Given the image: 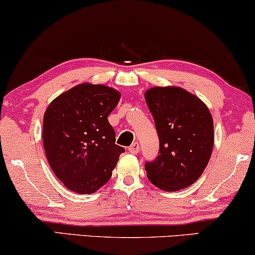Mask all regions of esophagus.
I'll return each mask as SVG.
<instances>
[{"label":"esophagus","mask_w":255,"mask_h":255,"mask_svg":"<svg viewBox=\"0 0 255 255\" xmlns=\"http://www.w3.org/2000/svg\"><path fill=\"white\" fill-rule=\"evenodd\" d=\"M128 152L131 153V154H137L139 152V144L138 142H133L130 147H128Z\"/></svg>","instance_id":"esophagus-1"}]
</instances>
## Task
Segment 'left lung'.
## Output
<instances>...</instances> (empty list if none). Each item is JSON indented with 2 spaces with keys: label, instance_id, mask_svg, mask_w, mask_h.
<instances>
[{
  "label": "left lung",
  "instance_id": "obj_1",
  "mask_svg": "<svg viewBox=\"0 0 255 255\" xmlns=\"http://www.w3.org/2000/svg\"><path fill=\"white\" fill-rule=\"evenodd\" d=\"M145 100L155 122L159 155L145 165L151 183L177 191L196 182L214 148V121L203 101L175 86L152 87Z\"/></svg>",
  "mask_w": 255,
  "mask_h": 255
}]
</instances>
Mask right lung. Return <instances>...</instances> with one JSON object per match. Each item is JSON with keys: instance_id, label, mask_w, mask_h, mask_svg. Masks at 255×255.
<instances>
[{"instance_id": "obj_1", "label": "right lung", "mask_w": 255, "mask_h": 255, "mask_svg": "<svg viewBox=\"0 0 255 255\" xmlns=\"http://www.w3.org/2000/svg\"><path fill=\"white\" fill-rule=\"evenodd\" d=\"M121 93L104 85L80 83L48 104L44 114L43 144L55 176L69 190L93 194L113 175L125 149L108 116Z\"/></svg>"}]
</instances>
